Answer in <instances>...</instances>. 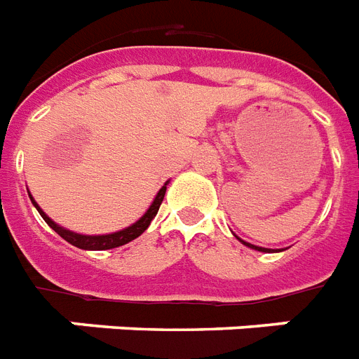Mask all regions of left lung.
I'll return each mask as SVG.
<instances>
[{
    "label": "left lung",
    "instance_id": "left-lung-1",
    "mask_svg": "<svg viewBox=\"0 0 359 359\" xmlns=\"http://www.w3.org/2000/svg\"><path fill=\"white\" fill-rule=\"evenodd\" d=\"M241 241V239H239ZM241 243H243V245H246V246H250V248H254V250H259V252H271V250H266V248H261V246H254V245H250V243H245V241H241Z\"/></svg>",
    "mask_w": 359,
    "mask_h": 359
}]
</instances>
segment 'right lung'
Wrapping results in <instances>:
<instances>
[{
	"instance_id": "right-lung-1",
	"label": "right lung",
	"mask_w": 359,
	"mask_h": 359,
	"mask_svg": "<svg viewBox=\"0 0 359 359\" xmlns=\"http://www.w3.org/2000/svg\"><path fill=\"white\" fill-rule=\"evenodd\" d=\"M165 193H166V183L161 187V191L157 193L156 200H154V203L150 205V209H148V211H146V213L142 215L137 222H135V224H131L130 228L122 229V231H114V233H109V235H79L70 231V229L61 228V226L55 224V222H53V220H51L50 217H48V215L39 208V203L34 202L33 198H31V194L29 198L34 208H36V211L40 213V217L46 220V224L50 226L53 231H57V233L61 235L62 239L68 241L70 245L77 246V248H83V250H109V248H116V246H122L126 245V243H130V241L137 239V237H139V235L142 233L148 226H150V222L157 215L159 208H161Z\"/></svg>"
}]
</instances>
